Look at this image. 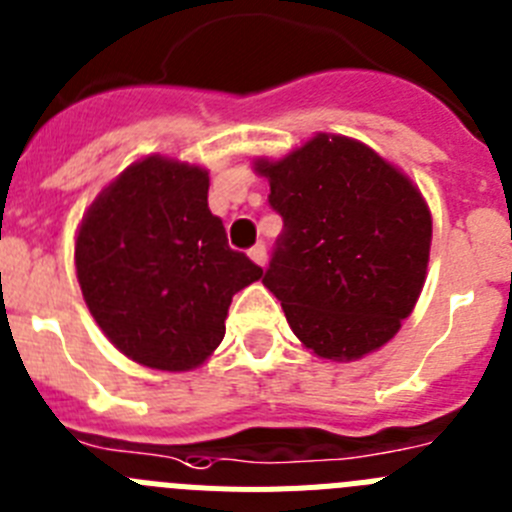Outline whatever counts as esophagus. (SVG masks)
Here are the masks:
<instances>
[{
    "instance_id": "34e87169",
    "label": "esophagus",
    "mask_w": 512,
    "mask_h": 512,
    "mask_svg": "<svg viewBox=\"0 0 512 512\" xmlns=\"http://www.w3.org/2000/svg\"><path fill=\"white\" fill-rule=\"evenodd\" d=\"M247 255H250V260L255 262V265H260V268H265V262H268V250H265V244L257 242L255 247H252V250L247 252Z\"/></svg>"
}]
</instances>
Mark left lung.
<instances>
[{"instance_id": "1", "label": "left lung", "mask_w": 512, "mask_h": 512, "mask_svg": "<svg viewBox=\"0 0 512 512\" xmlns=\"http://www.w3.org/2000/svg\"><path fill=\"white\" fill-rule=\"evenodd\" d=\"M252 164L283 216L262 283L293 335L337 363L384 348L428 273L433 219L420 188L379 151L337 133Z\"/></svg>"}]
</instances>
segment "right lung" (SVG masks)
Wrapping results in <instances>:
<instances>
[{"label":"right lung","instance_id":"obj_1","mask_svg":"<svg viewBox=\"0 0 512 512\" xmlns=\"http://www.w3.org/2000/svg\"><path fill=\"white\" fill-rule=\"evenodd\" d=\"M84 304L115 348L157 371H193L219 348L231 296L262 268L208 211V170L149 154L102 188L77 229Z\"/></svg>","mask_w":512,"mask_h":512}]
</instances>
